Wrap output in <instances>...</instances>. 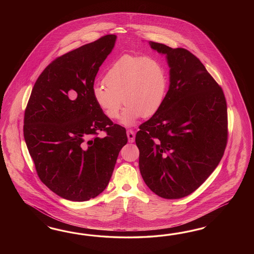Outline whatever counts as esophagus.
Masks as SVG:
<instances>
[{
	"mask_svg": "<svg viewBox=\"0 0 254 254\" xmlns=\"http://www.w3.org/2000/svg\"><path fill=\"white\" fill-rule=\"evenodd\" d=\"M127 138L129 142H133L135 140V132L131 129H128L127 131Z\"/></svg>",
	"mask_w": 254,
	"mask_h": 254,
	"instance_id": "34e87169",
	"label": "esophagus"
}]
</instances>
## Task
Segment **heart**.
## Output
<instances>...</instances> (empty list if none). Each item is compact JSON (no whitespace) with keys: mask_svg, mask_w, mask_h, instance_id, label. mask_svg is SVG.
<instances>
[{"mask_svg":"<svg viewBox=\"0 0 254 254\" xmlns=\"http://www.w3.org/2000/svg\"><path fill=\"white\" fill-rule=\"evenodd\" d=\"M103 84L93 90L95 102L108 118H119L124 103L122 123L131 126L140 116H154L165 101L168 76L165 67L151 57L124 55L107 69Z\"/></svg>","mask_w":254,"mask_h":254,"instance_id":"heart-1","label":"heart"}]
</instances>
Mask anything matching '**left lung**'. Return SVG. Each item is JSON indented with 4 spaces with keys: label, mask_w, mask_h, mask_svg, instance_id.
Here are the masks:
<instances>
[{
    "label": "left lung",
    "mask_w": 254,
    "mask_h": 254,
    "mask_svg": "<svg viewBox=\"0 0 254 254\" xmlns=\"http://www.w3.org/2000/svg\"><path fill=\"white\" fill-rule=\"evenodd\" d=\"M166 54L170 85L161 109L136 134L139 170L157 195L179 199L194 192L223 157L228 138L223 89L194 55L150 42Z\"/></svg>",
    "instance_id": "left-lung-1"
}]
</instances>
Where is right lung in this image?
Wrapping results in <instances>:
<instances>
[{
    "label": "right lung",
    "instance_id": "add662e5",
    "mask_svg": "<svg viewBox=\"0 0 254 254\" xmlns=\"http://www.w3.org/2000/svg\"><path fill=\"white\" fill-rule=\"evenodd\" d=\"M116 39L108 34L58 57L36 80L25 110L24 138L38 177L65 199L86 201L103 192L127 142L126 128L93 97ZM100 130L105 137H98Z\"/></svg>",
    "mask_w": 254,
    "mask_h": 254
}]
</instances>
